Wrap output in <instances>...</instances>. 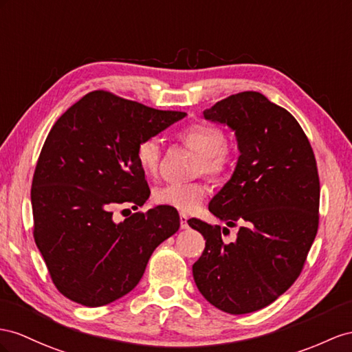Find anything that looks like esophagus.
Segmentation results:
<instances>
[{
    "instance_id": "obj_1",
    "label": "esophagus",
    "mask_w": 352,
    "mask_h": 352,
    "mask_svg": "<svg viewBox=\"0 0 352 352\" xmlns=\"http://www.w3.org/2000/svg\"><path fill=\"white\" fill-rule=\"evenodd\" d=\"M179 226L182 229H187L188 228V223H187V215L184 212L179 214Z\"/></svg>"
}]
</instances>
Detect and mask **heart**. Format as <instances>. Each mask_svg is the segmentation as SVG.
I'll return each mask as SVG.
<instances>
[{
	"label": "heart",
	"mask_w": 352,
	"mask_h": 352,
	"mask_svg": "<svg viewBox=\"0 0 352 352\" xmlns=\"http://www.w3.org/2000/svg\"><path fill=\"white\" fill-rule=\"evenodd\" d=\"M178 138L187 148L199 155L196 165L197 175H206L217 182L229 173L233 164V148L228 144L226 133L210 123H192L178 133ZM162 142L157 137H148L137 146V162L148 177H156L162 165ZM208 187L202 182L168 183L153 192L156 204L169 206L183 212L197 210L204 202Z\"/></svg>",
	"instance_id": "1"
}]
</instances>
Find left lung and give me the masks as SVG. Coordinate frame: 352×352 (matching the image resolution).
<instances>
[{"label":"left lung","instance_id":"obj_1","mask_svg":"<svg viewBox=\"0 0 352 352\" xmlns=\"http://www.w3.org/2000/svg\"><path fill=\"white\" fill-rule=\"evenodd\" d=\"M235 131L241 156L208 210L239 230L202 220L205 250L193 265L201 294L215 308L241 315L265 308L300 275L318 230L320 177L306 133L285 108L258 92L230 95L204 111Z\"/></svg>","mask_w":352,"mask_h":352}]
</instances>
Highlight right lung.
Instances as JSON below:
<instances>
[{
	"label": "right lung",
	"mask_w": 352,
	"mask_h": 352,
	"mask_svg": "<svg viewBox=\"0 0 352 352\" xmlns=\"http://www.w3.org/2000/svg\"><path fill=\"white\" fill-rule=\"evenodd\" d=\"M184 116L94 90L53 124L32 178V233L53 284L69 300L96 308L128 294L153 251L178 230L179 215L169 206L122 223L113 210L148 199L137 146Z\"/></svg>",
	"instance_id": "right-lung-1"
}]
</instances>
